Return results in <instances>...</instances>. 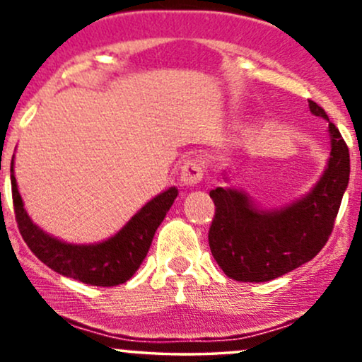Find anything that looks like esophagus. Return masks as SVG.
<instances>
[{"instance_id": "34e87169", "label": "esophagus", "mask_w": 362, "mask_h": 362, "mask_svg": "<svg viewBox=\"0 0 362 362\" xmlns=\"http://www.w3.org/2000/svg\"><path fill=\"white\" fill-rule=\"evenodd\" d=\"M202 175H204V167L199 160H187L182 165L180 180L184 185H197L202 180Z\"/></svg>"}]
</instances>
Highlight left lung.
<instances>
[{
    "label": "left lung",
    "instance_id": "1",
    "mask_svg": "<svg viewBox=\"0 0 362 362\" xmlns=\"http://www.w3.org/2000/svg\"><path fill=\"white\" fill-rule=\"evenodd\" d=\"M313 115L327 112L310 100ZM330 158L317 185L281 209H259L247 194L216 187L209 195L216 213L209 228L214 260L231 279L265 282L294 271L325 247L349 184L351 160L346 141L328 120Z\"/></svg>",
    "mask_w": 362,
    "mask_h": 362
}]
</instances>
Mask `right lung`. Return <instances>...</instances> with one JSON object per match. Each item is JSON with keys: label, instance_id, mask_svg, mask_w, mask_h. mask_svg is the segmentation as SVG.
<instances>
[{"label": "right lung", "instance_id": "right-lung-1", "mask_svg": "<svg viewBox=\"0 0 362 362\" xmlns=\"http://www.w3.org/2000/svg\"><path fill=\"white\" fill-rule=\"evenodd\" d=\"M15 156V155H13ZM11 195L15 218L25 243L47 267L66 277L90 286H119L134 276L151 247L153 236L177 199L178 190L170 187L144 204L112 238L95 245L61 242L40 230L28 218L20 197L11 161Z\"/></svg>", "mask_w": 362, "mask_h": 362}]
</instances>
